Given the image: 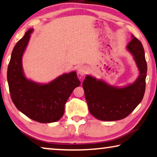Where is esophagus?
Instances as JSON below:
<instances>
[{"label":"esophagus","instance_id":"esophagus-1","mask_svg":"<svg viewBox=\"0 0 157 157\" xmlns=\"http://www.w3.org/2000/svg\"><path fill=\"white\" fill-rule=\"evenodd\" d=\"M87 71L88 69L86 66H81V67H79L78 69V74H80L81 76H84V75H86V73H87Z\"/></svg>","mask_w":157,"mask_h":157}]
</instances>
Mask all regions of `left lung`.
<instances>
[{"instance_id":"left-lung-1","label":"left lung","mask_w":157,"mask_h":157,"mask_svg":"<svg viewBox=\"0 0 157 157\" xmlns=\"http://www.w3.org/2000/svg\"><path fill=\"white\" fill-rule=\"evenodd\" d=\"M127 49L133 56L140 75L135 82L117 87L101 79L87 75L83 82L89 112L103 121H115L125 118L135 110L144 97L147 65L142 43L132 35Z\"/></svg>"}]
</instances>
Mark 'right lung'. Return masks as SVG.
Here are the masks:
<instances>
[{"label": "right lung", "mask_w": 157, "mask_h": 157, "mask_svg": "<svg viewBox=\"0 0 157 157\" xmlns=\"http://www.w3.org/2000/svg\"><path fill=\"white\" fill-rule=\"evenodd\" d=\"M33 30L28 29L13 48L7 78L11 99L18 110L35 121L50 123L63 116L68 98L81 81L76 71L63 74L48 83H38L26 78L22 59Z\"/></svg>", "instance_id": "1"}]
</instances>
